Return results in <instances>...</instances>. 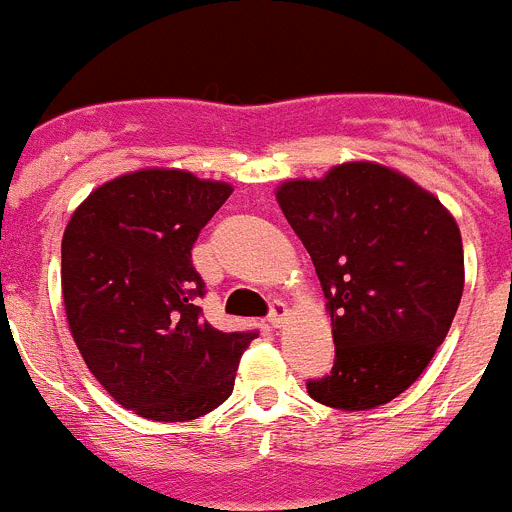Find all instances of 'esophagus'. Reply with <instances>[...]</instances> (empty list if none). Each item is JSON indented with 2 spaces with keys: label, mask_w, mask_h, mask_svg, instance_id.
<instances>
[{
  "label": "esophagus",
  "mask_w": 512,
  "mask_h": 512,
  "mask_svg": "<svg viewBox=\"0 0 512 512\" xmlns=\"http://www.w3.org/2000/svg\"><path fill=\"white\" fill-rule=\"evenodd\" d=\"M288 317H291V311H288V306L283 304V301H273V304H270V314H268L270 327L278 330V327H283V324L288 322Z\"/></svg>",
  "instance_id": "esophagus-1"
}]
</instances>
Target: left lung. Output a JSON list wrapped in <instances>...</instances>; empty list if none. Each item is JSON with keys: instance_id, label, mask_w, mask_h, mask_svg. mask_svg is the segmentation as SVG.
<instances>
[{"instance_id": "left-lung-1", "label": "left lung", "mask_w": 512, "mask_h": 512, "mask_svg": "<svg viewBox=\"0 0 512 512\" xmlns=\"http://www.w3.org/2000/svg\"><path fill=\"white\" fill-rule=\"evenodd\" d=\"M278 203L304 242L332 317L335 366L311 399L373 410L410 389L446 340L464 291V247L433 193L384 164L288 180Z\"/></svg>"}]
</instances>
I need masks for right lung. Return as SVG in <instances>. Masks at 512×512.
<instances>
[{"label": "right lung", "mask_w": 512, "mask_h": 512, "mask_svg": "<svg viewBox=\"0 0 512 512\" xmlns=\"http://www.w3.org/2000/svg\"><path fill=\"white\" fill-rule=\"evenodd\" d=\"M229 195L182 170L131 172L92 190L61 239L71 337L110 397L146 420L216 410L257 337L216 330L198 306L206 283L190 250Z\"/></svg>", "instance_id": "obj_1"}]
</instances>
